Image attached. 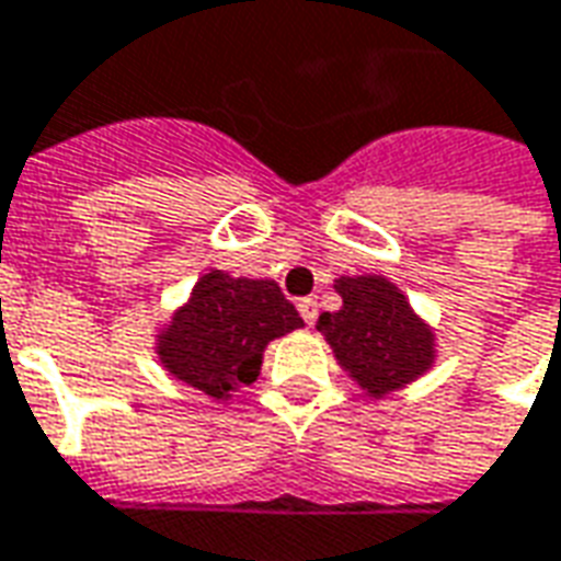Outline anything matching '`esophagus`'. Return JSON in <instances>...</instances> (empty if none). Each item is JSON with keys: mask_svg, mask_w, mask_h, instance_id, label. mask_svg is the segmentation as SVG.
I'll list each match as a JSON object with an SVG mask.
<instances>
[{"mask_svg": "<svg viewBox=\"0 0 561 561\" xmlns=\"http://www.w3.org/2000/svg\"><path fill=\"white\" fill-rule=\"evenodd\" d=\"M297 309H300V316L307 324H316L319 319V300L316 297H304V300H297Z\"/></svg>", "mask_w": 561, "mask_h": 561, "instance_id": "esophagus-1", "label": "esophagus"}]
</instances>
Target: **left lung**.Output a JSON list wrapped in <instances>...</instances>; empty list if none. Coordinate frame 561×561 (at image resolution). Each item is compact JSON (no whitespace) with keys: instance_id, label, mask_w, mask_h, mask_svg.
<instances>
[{"instance_id":"left-lung-1","label":"left lung","mask_w":561,"mask_h":561,"mask_svg":"<svg viewBox=\"0 0 561 561\" xmlns=\"http://www.w3.org/2000/svg\"><path fill=\"white\" fill-rule=\"evenodd\" d=\"M334 288L343 307L321 312L319 334L367 398H386L428 374L437 362V334L394 282L364 273L340 276Z\"/></svg>"}]
</instances>
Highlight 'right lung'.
Listing matches in <instances>:
<instances>
[{
    "instance_id": "right-lung-1",
    "label": "right lung",
    "mask_w": 561,
    "mask_h": 561,
    "mask_svg": "<svg viewBox=\"0 0 561 561\" xmlns=\"http://www.w3.org/2000/svg\"><path fill=\"white\" fill-rule=\"evenodd\" d=\"M304 328L273 279L209 270L154 334L160 367L213 401L252 386L273 340Z\"/></svg>"
}]
</instances>
